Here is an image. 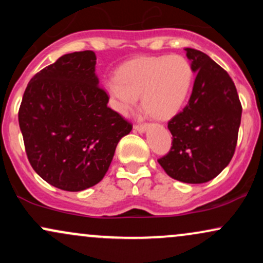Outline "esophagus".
<instances>
[{"label": "esophagus", "instance_id": "esophagus-1", "mask_svg": "<svg viewBox=\"0 0 263 263\" xmlns=\"http://www.w3.org/2000/svg\"><path fill=\"white\" fill-rule=\"evenodd\" d=\"M135 131H137V132H144L146 131V128H147V125H144V123H137V125H135Z\"/></svg>", "mask_w": 263, "mask_h": 263}]
</instances>
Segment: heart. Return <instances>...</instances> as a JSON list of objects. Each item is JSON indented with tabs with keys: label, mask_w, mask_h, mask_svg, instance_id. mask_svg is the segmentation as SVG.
I'll return each instance as SVG.
<instances>
[{
	"label": "heart",
	"mask_w": 263,
	"mask_h": 263,
	"mask_svg": "<svg viewBox=\"0 0 263 263\" xmlns=\"http://www.w3.org/2000/svg\"><path fill=\"white\" fill-rule=\"evenodd\" d=\"M193 80L189 62L182 55L142 57L125 63L116 79L105 83L111 105L121 115L142 104L157 119L173 117L183 106Z\"/></svg>",
	"instance_id": "obj_1"
}]
</instances>
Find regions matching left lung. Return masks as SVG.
I'll return each instance as SVG.
<instances>
[{"instance_id":"left-lung-1","label":"left lung","mask_w":263,"mask_h":263,"mask_svg":"<svg viewBox=\"0 0 263 263\" xmlns=\"http://www.w3.org/2000/svg\"><path fill=\"white\" fill-rule=\"evenodd\" d=\"M184 50L197 77L186 106L168 122L172 147L158 163L173 179L200 184L230 163L242 106L234 81L221 66L200 50Z\"/></svg>"}]
</instances>
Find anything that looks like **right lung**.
<instances>
[{"instance_id": "obj_1", "label": "right lung", "mask_w": 263, "mask_h": 263, "mask_svg": "<svg viewBox=\"0 0 263 263\" xmlns=\"http://www.w3.org/2000/svg\"><path fill=\"white\" fill-rule=\"evenodd\" d=\"M92 50L60 57L32 78L18 122L32 168L55 188L80 192L98 184L132 125L107 106Z\"/></svg>"}]
</instances>
